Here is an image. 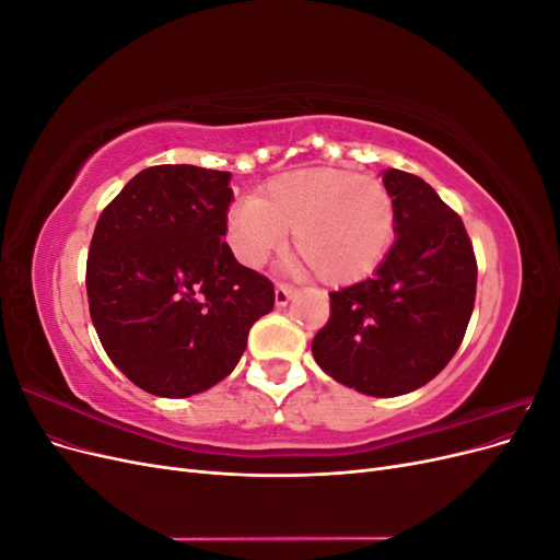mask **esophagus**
Listing matches in <instances>:
<instances>
[{
	"mask_svg": "<svg viewBox=\"0 0 560 560\" xmlns=\"http://www.w3.org/2000/svg\"><path fill=\"white\" fill-rule=\"evenodd\" d=\"M292 296H294L292 287H287V284H278V287H276V306H278V308L287 306V303L292 301Z\"/></svg>",
	"mask_w": 560,
	"mask_h": 560,
	"instance_id": "1",
	"label": "esophagus"
}]
</instances>
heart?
I'll list each match as a JSON object with an SVG mask.
<instances>
[{"label": "heart", "instance_id": "heart-1", "mask_svg": "<svg viewBox=\"0 0 560 560\" xmlns=\"http://www.w3.org/2000/svg\"><path fill=\"white\" fill-rule=\"evenodd\" d=\"M395 200L374 177L343 167H303L273 177L264 196H245L229 212L226 235L245 266H264L294 235L301 268L327 284L374 273L395 241Z\"/></svg>", "mask_w": 560, "mask_h": 560}]
</instances>
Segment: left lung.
I'll list each match as a JSON object with an SVG mask.
<instances>
[{"label":"left lung","mask_w":560,"mask_h":560,"mask_svg":"<svg viewBox=\"0 0 560 560\" xmlns=\"http://www.w3.org/2000/svg\"><path fill=\"white\" fill-rule=\"evenodd\" d=\"M395 235L371 278L331 292L313 358L334 381L369 397L430 383L463 343L477 296V259L463 219L411 173L385 171Z\"/></svg>","instance_id":"obj_1"}]
</instances>
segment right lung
<instances>
[{
  "label": "right lung",
  "instance_id": "1",
  "mask_svg": "<svg viewBox=\"0 0 560 560\" xmlns=\"http://www.w3.org/2000/svg\"><path fill=\"white\" fill-rule=\"evenodd\" d=\"M231 173L154 165L100 214L86 261L93 327L109 360L156 397L182 399L224 381L273 282L224 243Z\"/></svg>",
  "mask_w": 560,
  "mask_h": 560
}]
</instances>
